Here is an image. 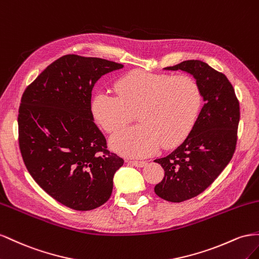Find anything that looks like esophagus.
Here are the masks:
<instances>
[{
  "instance_id": "34e87169",
  "label": "esophagus",
  "mask_w": 259,
  "mask_h": 259,
  "mask_svg": "<svg viewBox=\"0 0 259 259\" xmlns=\"http://www.w3.org/2000/svg\"><path fill=\"white\" fill-rule=\"evenodd\" d=\"M129 162L136 167H144L146 165V161L144 160H130Z\"/></svg>"
}]
</instances>
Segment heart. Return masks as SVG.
<instances>
[{
  "label": "heart",
  "instance_id": "heart-1",
  "mask_svg": "<svg viewBox=\"0 0 259 259\" xmlns=\"http://www.w3.org/2000/svg\"><path fill=\"white\" fill-rule=\"evenodd\" d=\"M117 95L98 92L91 109L108 134L120 130L137 110L139 124L110 139L112 149L124 156L143 157L162 145L176 146L188 137L201 107V91L188 76L134 70L116 81Z\"/></svg>",
  "mask_w": 259,
  "mask_h": 259
}]
</instances>
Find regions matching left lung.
Returning <instances> with one entry per match:
<instances>
[{
    "mask_svg": "<svg viewBox=\"0 0 259 259\" xmlns=\"http://www.w3.org/2000/svg\"><path fill=\"white\" fill-rule=\"evenodd\" d=\"M164 69L193 76L205 102L183 143L154 160L165 171L155 193L168 202L180 203L201 194L230 162L238 140L240 104L228 78L202 61H184Z\"/></svg>",
    "mask_w": 259,
    "mask_h": 259,
    "instance_id": "left-lung-1",
    "label": "left lung"
}]
</instances>
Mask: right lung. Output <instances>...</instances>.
<instances>
[{
  "mask_svg": "<svg viewBox=\"0 0 259 259\" xmlns=\"http://www.w3.org/2000/svg\"><path fill=\"white\" fill-rule=\"evenodd\" d=\"M123 65L68 54L49 65L25 90L18 114L21 156L34 181L75 210L106 203L123 159L107 150L94 123L92 89Z\"/></svg>",
  "mask_w": 259,
  "mask_h": 259,
  "instance_id": "obj_1",
  "label": "right lung"
}]
</instances>
